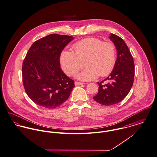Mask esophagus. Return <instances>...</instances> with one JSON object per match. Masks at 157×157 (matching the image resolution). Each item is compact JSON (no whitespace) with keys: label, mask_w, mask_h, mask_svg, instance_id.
Instances as JSON below:
<instances>
[{"label":"esophagus","mask_w":157,"mask_h":157,"mask_svg":"<svg viewBox=\"0 0 157 157\" xmlns=\"http://www.w3.org/2000/svg\"><path fill=\"white\" fill-rule=\"evenodd\" d=\"M74 83L75 86L82 85L85 84L84 83H82V82H75Z\"/></svg>","instance_id":"1"}]
</instances>
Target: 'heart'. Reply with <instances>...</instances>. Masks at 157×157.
Instances as JSON below:
<instances>
[{"mask_svg": "<svg viewBox=\"0 0 157 157\" xmlns=\"http://www.w3.org/2000/svg\"><path fill=\"white\" fill-rule=\"evenodd\" d=\"M73 48L74 52L63 51L60 56L62 68L67 75H74L82 68L85 60L86 68L76 75L80 80H95L99 75L107 76L113 71L116 52L112 43L89 38L75 43Z\"/></svg>", "mask_w": 157, "mask_h": 157, "instance_id": "obj_1", "label": "heart"}]
</instances>
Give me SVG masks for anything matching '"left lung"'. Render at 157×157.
I'll return each mask as SVG.
<instances>
[{"instance_id":"obj_1","label":"left lung","mask_w":157,"mask_h":157,"mask_svg":"<svg viewBox=\"0 0 157 157\" xmlns=\"http://www.w3.org/2000/svg\"><path fill=\"white\" fill-rule=\"evenodd\" d=\"M110 38L114 43L117 52L116 63L110 75L97 83L98 92L93 97L94 100L104 105L117 104L127 97L133 85L135 72L134 60L126 43L113 33ZM106 80L109 82L104 84Z\"/></svg>"}]
</instances>
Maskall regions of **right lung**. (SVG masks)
I'll return each instance as SVG.
<instances>
[{"instance_id":"right-lung-1","label":"right lung","mask_w":157,"mask_h":157,"mask_svg":"<svg viewBox=\"0 0 157 157\" xmlns=\"http://www.w3.org/2000/svg\"><path fill=\"white\" fill-rule=\"evenodd\" d=\"M72 36L51 34L33 43L22 65L23 83L30 100L49 109L69 98L74 81L62 71L60 56Z\"/></svg>"}]
</instances>
